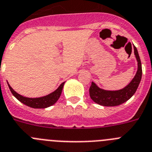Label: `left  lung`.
I'll list each match as a JSON object with an SVG mask.
<instances>
[{
    "instance_id": "8db88e82",
    "label": "left lung",
    "mask_w": 152,
    "mask_h": 152,
    "mask_svg": "<svg viewBox=\"0 0 152 152\" xmlns=\"http://www.w3.org/2000/svg\"><path fill=\"white\" fill-rule=\"evenodd\" d=\"M134 54L138 62V69L136 75L130 83L124 88L116 91L104 90L99 88L95 83H91L89 88V95L91 100L95 103L102 106L113 107L122 104L129 99L135 94L140 83L142 69L140 57L136 48L134 46Z\"/></svg>"
}]
</instances>
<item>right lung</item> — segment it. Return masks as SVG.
Here are the masks:
<instances>
[{
    "label": "right lung",
    "mask_w": 152,
    "mask_h": 152,
    "mask_svg": "<svg viewBox=\"0 0 152 152\" xmlns=\"http://www.w3.org/2000/svg\"><path fill=\"white\" fill-rule=\"evenodd\" d=\"M64 83H65V82L61 83V86L55 91L50 93L49 95L40 97V98H27V97H24L18 94L16 91H15L8 83L7 85L13 96L23 104H26V106L30 107H32V108H46V107H48L54 104L57 102V100L59 99L61 92H62Z\"/></svg>",
    "instance_id": "add662e5"
}]
</instances>
